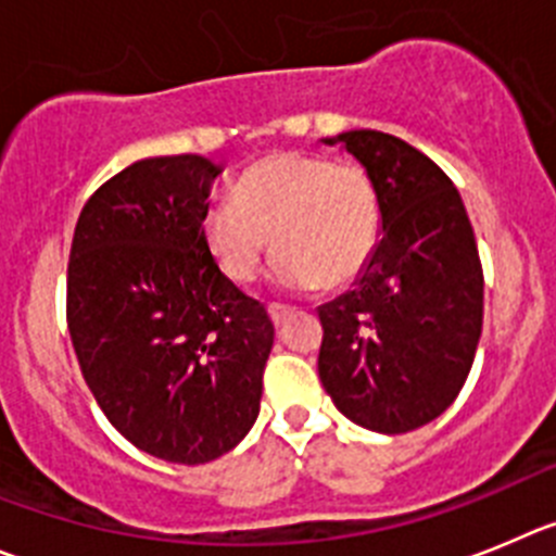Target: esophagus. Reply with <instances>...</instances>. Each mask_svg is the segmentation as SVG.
Returning a JSON list of instances; mask_svg holds the SVG:
<instances>
[{"instance_id":"esophagus-1","label":"esophagus","mask_w":556,"mask_h":556,"mask_svg":"<svg viewBox=\"0 0 556 556\" xmlns=\"http://www.w3.org/2000/svg\"><path fill=\"white\" fill-rule=\"evenodd\" d=\"M268 315H271V321L279 327L285 321V315H290V307H285V304H268Z\"/></svg>"}]
</instances>
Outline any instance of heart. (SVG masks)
I'll return each mask as SVG.
<instances>
[{
    "label": "heart",
    "mask_w": 556,
    "mask_h": 556,
    "mask_svg": "<svg viewBox=\"0 0 556 556\" xmlns=\"http://www.w3.org/2000/svg\"><path fill=\"white\" fill-rule=\"evenodd\" d=\"M202 238L232 282L257 277L274 238L279 288H340L377 252L382 199L363 166L315 152H274L238 177L232 199L210 204Z\"/></svg>",
    "instance_id": "heart-1"
}]
</instances>
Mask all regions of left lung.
<instances>
[{
	"label": "left lung",
	"mask_w": 556,
	"mask_h": 556,
	"mask_svg": "<svg viewBox=\"0 0 556 556\" xmlns=\"http://www.w3.org/2000/svg\"><path fill=\"white\" fill-rule=\"evenodd\" d=\"M371 174L382 238L354 288L318 307V377L357 427L402 434L434 421L463 390L482 334L477 238L452 179L377 129L321 138Z\"/></svg>",
	"instance_id": "obj_1"
}]
</instances>
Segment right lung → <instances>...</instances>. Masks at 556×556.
Wrapping results in <instances>:
<instances>
[{
  "label": "right lung",
  "mask_w": 556,
  "mask_h": 556,
  "mask_svg": "<svg viewBox=\"0 0 556 556\" xmlns=\"http://www.w3.org/2000/svg\"><path fill=\"white\" fill-rule=\"evenodd\" d=\"M222 172L202 154L138 160L74 229L68 332L83 377L108 421L166 463H210L247 438L274 346L266 307L204 247Z\"/></svg>",
  "instance_id": "1"
}]
</instances>
